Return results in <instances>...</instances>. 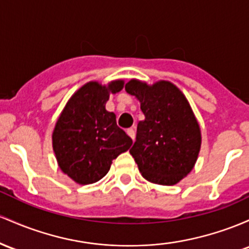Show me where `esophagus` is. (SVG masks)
<instances>
[{
	"label": "esophagus",
	"instance_id": "obj_1",
	"mask_svg": "<svg viewBox=\"0 0 249 249\" xmlns=\"http://www.w3.org/2000/svg\"><path fill=\"white\" fill-rule=\"evenodd\" d=\"M127 134L130 136V138H132V140L135 139V130H134L133 128H128Z\"/></svg>",
	"mask_w": 249,
	"mask_h": 249
}]
</instances>
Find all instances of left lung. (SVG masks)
Listing matches in <instances>:
<instances>
[{"mask_svg": "<svg viewBox=\"0 0 249 249\" xmlns=\"http://www.w3.org/2000/svg\"><path fill=\"white\" fill-rule=\"evenodd\" d=\"M125 91L138 97L144 121H140L129 150L142 177L150 182L172 186L194 167L201 146L200 127L191 106L173 83L153 86L132 80Z\"/></svg>", "mask_w": 249, "mask_h": 249, "instance_id": "obj_1", "label": "left lung"}]
</instances>
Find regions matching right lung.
Wrapping results in <instances>:
<instances>
[{
    "label": "right lung",
    "instance_id": "1",
    "mask_svg": "<svg viewBox=\"0 0 249 249\" xmlns=\"http://www.w3.org/2000/svg\"><path fill=\"white\" fill-rule=\"evenodd\" d=\"M124 88V81L108 87L89 82L71 96L58 117L53 148L64 174L81 185L94 183L109 172L111 161L129 149L133 141L106 110L109 93Z\"/></svg>",
    "mask_w": 249,
    "mask_h": 249
}]
</instances>
